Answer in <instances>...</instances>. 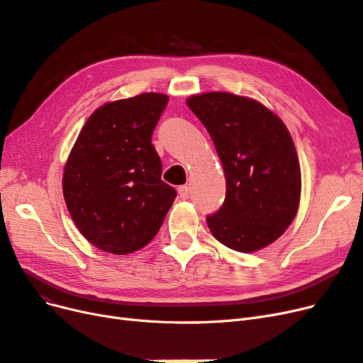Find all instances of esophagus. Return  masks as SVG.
Segmentation results:
<instances>
[{"label":"esophagus","mask_w":363,"mask_h":363,"mask_svg":"<svg viewBox=\"0 0 363 363\" xmlns=\"http://www.w3.org/2000/svg\"><path fill=\"white\" fill-rule=\"evenodd\" d=\"M178 194L181 199H184L185 201V199H189V196H190V189L186 185H181L178 189Z\"/></svg>","instance_id":"obj_1"}]
</instances>
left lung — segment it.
I'll use <instances>...</instances> for the list:
<instances>
[{
	"mask_svg": "<svg viewBox=\"0 0 363 363\" xmlns=\"http://www.w3.org/2000/svg\"><path fill=\"white\" fill-rule=\"evenodd\" d=\"M186 105L211 135L226 178L223 205L206 217L209 230L232 250L264 249L292 223L300 203L289 131L261 102L228 91L194 95Z\"/></svg>",
	"mask_w": 363,
	"mask_h": 363,
	"instance_id": "left-lung-1",
	"label": "left lung"
}]
</instances>
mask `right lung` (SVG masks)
Instances as JSON below:
<instances>
[{
  "label": "right lung",
  "mask_w": 363,
  "mask_h": 363,
  "mask_svg": "<svg viewBox=\"0 0 363 363\" xmlns=\"http://www.w3.org/2000/svg\"><path fill=\"white\" fill-rule=\"evenodd\" d=\"M169 96L142 93L101 105L69 154L63 196L74 223L95 247L128 255L157 235L177 197L161 181L152 133Z\"/></svg>",
  "instance_id": "obj_1"
}]
</instances>
